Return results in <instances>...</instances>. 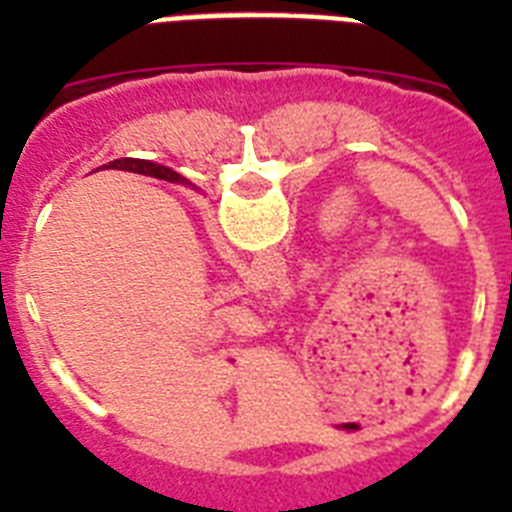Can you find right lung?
Instances as JSON below:
<instances>
[{
  "mask_svg": "<svg viewBox=\"0 0 512 512\" xmlns=\"http://www.w3.org/2000/svg\"><path fill=\"white\" fill-rule=\"evenodd\" d=\"M117 161H112L110 166H115ZM122 164H130V166H138V169H148L151 174H156L158 179H169V182H184L182 176L176 174V171L166 169V166H156V164H148V161H138V158H125Z\"/></svg>",
  "mask_w": 512,
  "mask_h": 512,
  "instance_id": "right-lung-1",
  "label": "right lung"
}]
</instances>
